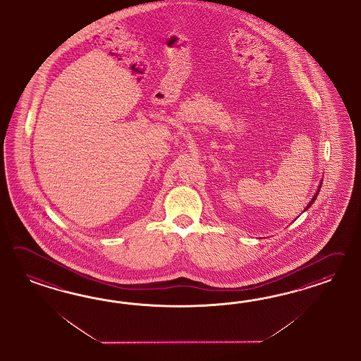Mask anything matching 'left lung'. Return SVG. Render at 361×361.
<instances>
[{
    "instance_id": "1",
    "label": "left lung",
    "mask_w": 361,
    "mask_h": 361,
    "mask_svg": "<svg viewBox=\"0 0 361 361\" xmlns=\"http://www.w3.org/2000/svg\"><path fill=\"white\" fill-rule=\"evenodd\" d=\"M322 183H323V180L320 181V185H319V189H317V193H315V196L312 197V200L310 201V204L307 205L306 209H305V210H307V209L310 208V207H311V205H312V204L315 202V200H317V193H319V190H320V188H322Z\"/></svg>"
}]
</instances>
